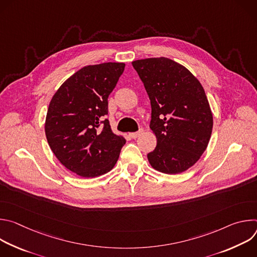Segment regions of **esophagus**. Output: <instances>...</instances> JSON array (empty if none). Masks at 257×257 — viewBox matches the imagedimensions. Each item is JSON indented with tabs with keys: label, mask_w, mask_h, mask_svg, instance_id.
Returning <instances> with one entry per match:
<instances>
[{
	"label": "esophagus",
	"mask_w": 257,
	"mask_h": 257,
	"mask_svg": "<svg viewBox=\"0 0 257 257\" xmlns=\"http://www.w3.org/2000/svg\"><path fill=\"white\" fill-rule=\"evenodd\" d=\"M141 132H142V130H139V131H137V132H132V133L129 134V136H130L131 138L135 139V138H137V137L141 134Z\"/></svg>",
	"instance_id": "esophagus-1"
}]
</instances>
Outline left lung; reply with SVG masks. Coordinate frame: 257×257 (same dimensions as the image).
<instances>
[{
    "instance_id": "left-lung-1",
    "label": "left lung",
    "mask_w": 257,
    "mask_h": 257,
    "mask_svg": "<svg viewBox=\"0 0 257 257\" xmlns=\"http://www.w3.org/2000/svg\"><path fill=\"white\" fill-rule=\"evenodd\" d=\"M132 65L150 96V127L158 139L149 162L165 174L184 172L200 159L211 136L212 114L204 89L188 69L171 59Z\"/></svg>"
}]
</instances>
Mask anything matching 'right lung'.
Segmentation results:
<instances>
[{"label": "right lung", "mask_w": 257, "mask_h": 257, "mask_svg": "<svg viewBox=\"0 0 257 257\" xmlns=\"http://www.w3.org/2000/svg\"><path fill=\"white\" fill-rule=\"evenodd\" d=\"M124 63L86 66L54 94L46 119V136L60 163L71 172L93 178L111 171L126 140L113 133L107 97L124 71Z\"/></svg>", "instance_id": "1"}]
</instances>
